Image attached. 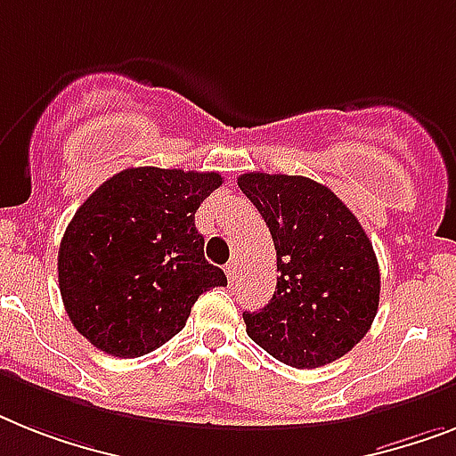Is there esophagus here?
<instances>
[{"label":"esophagus","mask_w":456,"mask_h":456,"mask_svg":"<svg viewBox=\"0 0 456 456\" xmlns=\"http://www.w3.org/2000/svg\"><path fill=\"white\" fill-rule=\"evenodd\" d=\"M225 274H228L231 284H235L237 277H240V273H237V263H228V265H225Z\"/></svg>","instance_id":"esophagus-1"}]
</instances>
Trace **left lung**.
I'll list each match as a JSON object with an SVG mask.
<instances>
[{"mask_svg":"<svg viewBox=\"0 0 456 456\" xmlns=\"http://www.w3.org/2000/svg\"><path fill=\"white\" fill-rule=\"evenodd\" d=\"M237 186L256 205L277 251V287L247 336L281 363L322 368L359 345L379 305L372 242L349 207L307 176L249 172Z\"/></svg>","mask_w":456,"mask_h":456,"instance_id":"8db88e82","label":"left lung"}]
</instances>
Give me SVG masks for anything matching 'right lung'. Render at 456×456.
<instances>
[{"label":"right lung","instance_id":"1","mask_svg":"<svg viewBox=\"0 0 456 456\" xmlns=\"http://www.w3.org/2000/svg\"><path fill=\"white\" fill-rule=\"evenodd\" d=\"M219 186V172L130 167L78 207L60 242L58 281L90 345L118 359L149 354L186 326L200 293L228 284L195 228Z\"/></svg>","mask_w":456,"mask_h":456}]
</instances>
